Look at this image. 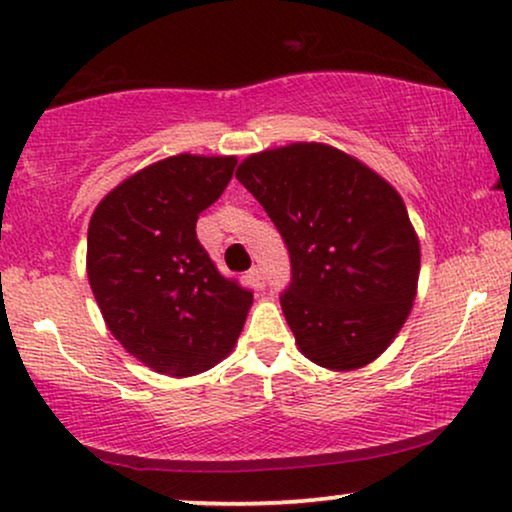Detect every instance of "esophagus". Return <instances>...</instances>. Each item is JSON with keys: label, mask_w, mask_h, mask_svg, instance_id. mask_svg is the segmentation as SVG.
<instances>
[{"label": "esophagus", "mask_w": 512, "mask_h": 512, "mask_svg": "<svg viewBox=\"0 0 512 512\" xmlns=\"http://www.w3.org/2000/svg\"><path fill=\"white\" fill-rule=\"evenodd\" d=\"M250 278H252V283L257 285V288H264V281H267V278H264L262 267H252L250 269Z\"/></svg>", "instance_id": "1"}]
</instances>
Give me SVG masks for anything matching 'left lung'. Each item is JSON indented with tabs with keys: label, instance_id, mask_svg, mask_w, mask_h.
Wrapping results in <instances>:
<instances>
[{
	"label": "left lung",
	"instance_id": "1",
	"mask_svg": "<svg viewBox=\"0 0 512 512\" xmlns=\"http://www.w3.org/2000/svg\"><path fill=\"white\" fill-rule=\"evenodd\" d=\"M236 177L288 245L281 306L299 351L339 372L379 358L410 316L421 267L400 194L320 142L252 154Z\"/></svg>",
	"mask_w": 512,
	"mask_h": 512
}]
</instances>
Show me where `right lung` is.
<instances>
[{
  "mask_svg": "<svg viewBox=\"0 0 512 512\" xmlns=\"http://www.w3.org/2000/svg\"><path fill=\"white\" fill-rule=\"evenodd\" d=\"M234 168V156H170L112 189L88 224V283L109 332L170 377L229 356L252 304L196 238V220Z\"/></svg>",
  "mask_w": 512,
  "mask_h": 512,
  "instance_id": "obj_1",
  "label": "right lung"
}]
</instances>
